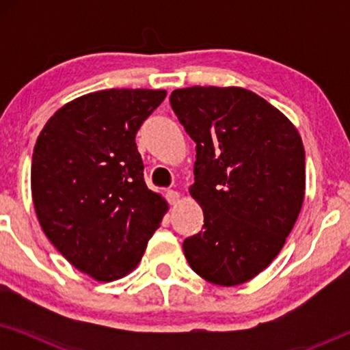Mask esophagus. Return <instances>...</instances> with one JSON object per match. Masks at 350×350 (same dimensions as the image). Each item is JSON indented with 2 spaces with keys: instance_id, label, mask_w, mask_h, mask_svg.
<instances>
[{
  "instance_id": "obj_1",
  "label": "esophagus",
  "mask_w": 350,
  "mask_h": 350,
  "mask_svg": "<svg viewBox=\"0 0 350 350\" xmlns=\"http://www.w3.org/2000/svg\"><path fill=\"white\" fill-rule=\"evenodd\" d=\"M165 198H167V202L170 205H176L180 202V193H176V191H167Z\"/></svg>"
}]
</instances>
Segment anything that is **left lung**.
Returning <instances> with one entry per match:
<instances>
[{"mask_svg": "<svg viewBox=\"0 0 350 350\" xmlns=\"http://www.w3.org/2000/svg\"><path fill=\"white\" fill-rule=\"evenodd\" d=\"M170 105L196 142L189 194L204 229L185 239L191 269L210 284H245L285 245L303 207L304 146L275 107L243 88L176 89Z\"/></svg>", "mask_w": 350, "mask_h": 350, "instance_id": "1", "label": "left lung"}]
</instances>
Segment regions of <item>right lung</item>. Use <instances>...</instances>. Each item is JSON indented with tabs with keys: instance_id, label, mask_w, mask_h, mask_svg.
<instances>
[{
	"instance_id": "1",
	"label": "right lung",
	"mask_w": 350,
	"mask_h": 350,
	"mask_svg": "<svg viewBox=\"0 0 350 350\" xmlns=\"http://www.w3.org/2000/svg\"><path fill=\"white\" fill-rule=\"evenodd\" d=\"M165 90L107 89L57 109L38 137L31 196L42 231L98 282L132 272L169 210L148 189L135 135Z\"/></svg>"
}]
</instances>
